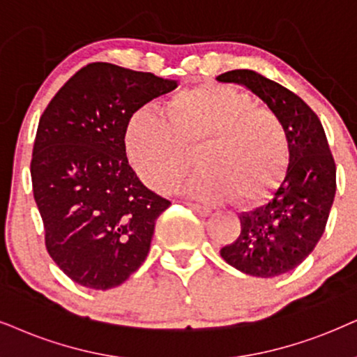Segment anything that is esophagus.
<instances>
[{"label":"esophagus","mask_w":357,"mask_h":357,"mask_svg":"<svg viewBox=\"0 0 357 357\" xmlns=\"http://www.w3.org/2000/svg\"><path fill=\"white\" fill-rule=\"evenodd\" d=\"M186 206L189 209H192L196 214H199L201 218H207L211 214V207L207 206H201V204H194V202H186Z\"/></svg>","instance_id":"esophagus-1"}]
</instances>
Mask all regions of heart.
Here are the masks:
<instances>
[{
  "label": "heart",
  "instance_id": "obj_1",
  "mask_svg": "<svg viewBox=\"0 0 357 357\" xmlns=\"http://www.w3.org/2000/svg\"><path fill=\"white\" fill-rule=\"evenodd\" d=\"M163 112L165 119L139 108L123 130L126 158L150 188L168 191L191 166L194 151L201 169L176 188L196 199L255 204L278 188L290 158L287 128L247 92L197 85L174 93Z\"/></svg>",
  "mask_w": 357,
  "mask_h": 357
}]
</instances>
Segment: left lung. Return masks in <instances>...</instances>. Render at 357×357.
I'll return each instance as SVG.
<instances>
[{"instance_id": "1", "label": "left lung", "mask_w": 357, "mask_h": 357, "mask_svg": "<svg viewBox=\"0 0 357 357\" xmlns=\"http://www.w3.org/2000/svg\"><path fill=\"white\" fill-rule=\"evenodd\" d=\"M247 87L273 110L288 133L285 179L267 204L243 212L241 234L220 257L241 272L273 278L303 261L321 238L336 194V165L318 115L301 98L249 69L215 77Z\"/></svg>"}]
</instances>
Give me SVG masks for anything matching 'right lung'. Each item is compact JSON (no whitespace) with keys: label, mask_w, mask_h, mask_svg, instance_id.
<instances>
[{"label":"right lung","mask_w":357,"mask_h":357,"mask_svg":"<svg viewBox=\"0 0 357 357\" xmlns=\"http://www.w3.org/2000/svg\"><path fill=\"white\" fill-rule=\"evenodd\" d=\"M178 87L151 72L93 62L49 102L36 133L31 179L46 249L79 285L110 290L150 252L156 219L171 202L128 165L130 115Z\"/></svg>","instance_id":"right-lung-1"}]
</instances>
